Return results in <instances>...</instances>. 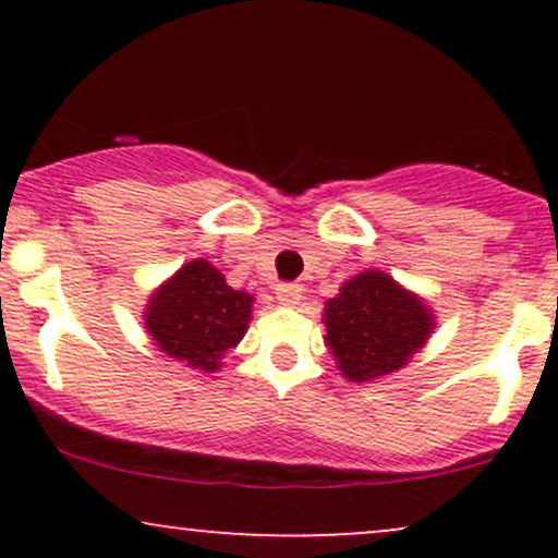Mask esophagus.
I'll list each match as a JSON object with an SVG mask.
<instances>
[{"label":"esophagus","mask_w":558,"mask_h":558,"mask_svg":"<svg viewBox=\"0 0 558 558\" xmlns=\"http://www.w3.org/2000/svg\"><path fill=\"white\" fill-rule=\"evenodd\" d=\"M275 299L283 306H296L301 301V286L299 283H278L275 286Z\"/></svg>","instance_id":"obj_1"}]
</instances>
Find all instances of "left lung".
Segmentation results:
<instances>
[{
  "label": "left lung",
  "mask_w": 558,
  "mask_h": 558,
  "mask_svg": "<svg viewBox=\"0 0 558 558\" xmlns=\"http://www.w3.org/2000/svg\"><path fill=\"white\" fill-rule=\"evenodd\" d=\"M325 345L351 383L399 373L425 349L435 315L420 293L383 270H364L325 301Z\"/></svg>",
  "instance_id": "8db88e82"
}]
</instances>
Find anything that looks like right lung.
I'll list each match as a JSON object with an SVG mask.
<instances>
[{
	"mask_svg": "<svg viewBox=\"0 0 558 558\" xmlns=\"http://www.w3.org/2000/svg\"><path fill=\"white\" fill-rule=\"evenodd\" d=\"M254 296L226 283L213 262L191 259L151 291L144 328L165 356L217 373L252 323Z\"/></svg>",
	"mask_w": 558,
	"mask_h": 558,
	"instance_id": "right-lung-1",
	"label": "right lung"
}]
</instances>
